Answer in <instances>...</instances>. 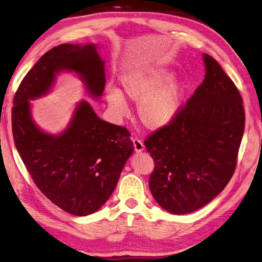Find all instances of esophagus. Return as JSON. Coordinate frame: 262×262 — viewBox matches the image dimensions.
I'll return each instance as SVG.
<instances>
[{"mask_svg": "<svg viewBox=\"0 0 262 262\" xmlns=\"http://www.w3.org/2000/svg\"><path fill=\"white\" fill-rule=\"evenodd\" d=\"M133 144H134V148L137 153H140L144 150V144H143V142L140 140V138H134V140H133Z\"/></svg>", "mask_w": 262, "mask_h": 262, "instance_id": "34e87169", "label": "esophagus"}]
</instances>
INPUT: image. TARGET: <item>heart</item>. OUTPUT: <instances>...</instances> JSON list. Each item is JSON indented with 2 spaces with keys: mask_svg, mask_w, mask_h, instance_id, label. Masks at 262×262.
Masks as SVG:
<instances>
[{
  "mask_svg": "<svg viewBox=\"0 0 262 262\" xmlns=\"http://www.w3.org/2000/svg\"><path fill=\"white\" fill-rule=\"evenodd\" d=\"M163 68L133 71L121 78L126 95L138 102V118L148 129H160L175 119L181 109L184 86ZM106 100L117 115H125L127 103L117 89L106 90Z\"/></svg>",
  "mask_w": 262,
  "mask_h": 262,
  "instance_id": "b5f03b06",
  "label": "heart"
}]
</instances>
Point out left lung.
Instances as JSON below:
<instances>
[{"instance_id":"obj_1","label":"left lung","mask_w":262,"mask_h":262,"mask_svg":"<svg viewBox=\"0 0 262 262\" xmlns=\"http://www.w3.org/2000/svg\"><path fill=\"white\" fill-rule=\"evenodd\" d=\"M206 77L170 124L153 132L144 145L155 169L148 186L160 206L185 214L223 191L236 168L245 112L233 80L209 54Z\"/></svg>"}]
</instances>
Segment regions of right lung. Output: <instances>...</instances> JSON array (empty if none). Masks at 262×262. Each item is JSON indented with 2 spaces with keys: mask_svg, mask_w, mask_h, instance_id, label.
Returning <instances> with one entry per match:
<instances>
[{
  "mask_svg": "<svg viewBox=\"0 0 262 262\" xmlns=\"http://www.w3.org/2000/svg\"><path fill=\"white\" fill-rule=\"evenodd\" d=\"M62 70L78 74L92 96L103 93L104 61L94 44L55 46L35 63L15 92L13 140L40 192L66 212L87 216L111 196L134 146L127 128L100 119L86 101L77 105L69 126L58 136L34 124L29 101L44 95Z\"/></svg>",
  "mask_w": 262,
  "mask_h": 262,
  "instance_id": "right-lung-1",
  "label": "right lung"
}]
</instances>
